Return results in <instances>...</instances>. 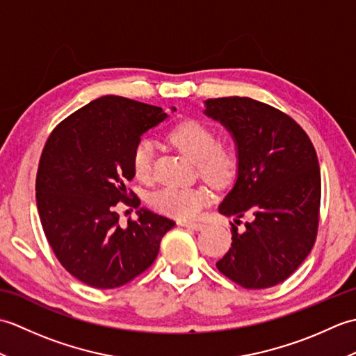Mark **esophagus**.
Wrapping results in <instances>:
<instances>
[{"label":"esophagus","instance_id":"obj_1","mask_svg":"<svg viewBox=\"0 0 356 356\" xmlns=\"http://www.w3.org/2000/svg\"><path fill=\"white\" fill-rule=\"evenodd\" d=\"M180 226H184V228H188V229H194V231H200L205 228V225L203 223H197V222H179Z\"/></svg>","mask_w":356,"mask_h":356}]
</instances>
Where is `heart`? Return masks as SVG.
<instances>
[{"label": "heart", "mask_w": 356, "mask_h": 356, "mask_svg": "<svg viewBox=\"0 0 356 356\" xmlns=\"http://www.w3.org/2000/svg\"><path fill=\"white\" fill-rule=\"evenodd\" d=\"M171 142L182 153L197 163L200 176L213 186L229 185L238 170V154L229 145H220L213 128L199 120H185L170 133ZM154 143L140 138L133 148L131 166L136 177L148 182L153 176ZM209 200L203 186H166L149 195V205L159 213L176 218L197 217Z\"/></svg>", "instance_id": "obj_1"}]
</instances>
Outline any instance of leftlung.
<instances>
[{"mask_svg": "<svg viewBox=\"0 0 356 356\" xmlns=\"http://www.w3.org/2000/svg\"><path fill=\"white\" fill-rule=\"evenodd\" d=\"M237 147L232 190L218 207L223 216L248 217L245 229L231 223L232 243L217 269L246 289H266L298 269L315 243L320 220L318 157L295 120L251 97L205 101Z\"/></svg>", "mask_w": 356, "mask_h": 356, "instance_id": "left-lung-1", "label": "left lung"}]
</instances>
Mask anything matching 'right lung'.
<instances>
[{
  "label": "right lung",
  "instance_id": "add662e5",
  "mask_svg": "<svg viewBox=\"0 0 356 356\" xmlns=\"http://www.w3.org/2000/svg\"><path fill=\"white\" fill-rule=\"evenodd\" d=\"M172 111L176 108H171ZM161 107L102 96L74 111L49 136L36 174V207L59 263L96 289H115L156 260L171 218L140 208L119 225L118 205H140L125 184L131 153L149 128L166 119Z\"/></svg>",
  "mask_w": 356,
  "mask_h": 356
}]
</instances>
